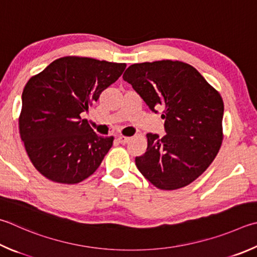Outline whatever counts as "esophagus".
I'll return each instance as SVG.
<instances>
[{
	"instance_id": "1",
	"label": "esophagus",
	"mask_w": 257,
	"mask_h": 257,
	"mask_svg": "<svg viewBox=\"0 0 257 257\" xmlns=\"http://www.w3.org/2000/svg\"><path fill=\"white\" fill-rule=\"evenodd\" d=\"M118 142H119L120 144L124 145V144H127V143H129V142H130V137H125V136H119V137H118Z\"/></svg>"
}]
</instances>
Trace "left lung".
I'll use <instances>...</instances> for the list:
<instances>
[{"instance_id": "1", "label": "left lung", "mask_w": 257, "mask_h": 257, "mask_svg": "<svg viewBox=\"0 0 257 257\" xmlns=\"http://www.w3.org/2000/svg\"><path fill=\"white\" fill-rule=\"evenodd\" d=\"M123 80L132 84L152 111L163 109L164 137L147 134V151L136 157L139 172L161 190L192 183L221 147L223 101L216 88L191 65L157 60L130 65Z\"/></svg>"}]
</instances>
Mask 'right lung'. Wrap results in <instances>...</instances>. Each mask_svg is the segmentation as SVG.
Wrapping results in <instances>:
<instances>
[{
	"mask_svg": "<svg viewBox=\"0 0 257 257\" xmlns=\"http://www.w3.org/2000/svg\"><path fill=\"white\" fill-rule=\"evenodd\" d=\"M125 66L66 56L27 82L19 133L40 174L56 183L76 184L97 170L114 138L97 136L82 113L118 80Z\"/></svg>",
	"mask_w": 257,
	"mask_h": 257,
	"instance_id": "right-lung-1",
	"label": "right lung"
}]
</instances>
